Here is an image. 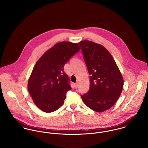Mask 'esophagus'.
Here are the masks:
<instances>
[{
	"instance_id": "1",
	"label": "esophagus",
	"mask_w": 148,
	"mask_h": 148,
	"mask_svg": "<svg viewBox=\"0 0 148 148\" xmlns=\"http://www.w3.org/2000/svg\"><path fill=\"white\" fill-rule=\"evenodd\" d=\"M74 86H75V89H77V86H78V84H77V83H75V84H74Z\"/></svg>"
}]
</instances>
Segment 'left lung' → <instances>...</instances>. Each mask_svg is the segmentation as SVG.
Returning a JSON list of instances; mask_svg holds the SVG:
<instances>
[{
  "mask_svg": "<svg viewBox=\"0 0 148 148\" xmlns=\"http://www.w3.org/2000/svg\"><path fill=\"white\" fill-rule=\"evenodd\" d=\"M90 76V89L81 95L85 104L97 112L114 105L122 92L124 79L113 58L100 44L79 42Z\"/></svg>",
  "mask_w": 148,
  "mask_h": 148,
  "instance_id": "8db88e82",
  "label": "left lung"
}]
</instances>
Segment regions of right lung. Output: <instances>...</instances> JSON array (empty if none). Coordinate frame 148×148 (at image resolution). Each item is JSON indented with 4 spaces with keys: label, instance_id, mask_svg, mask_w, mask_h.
Masks as SVG:
<instances>
[{
    "label": "right lung",
    "instance_id": "obj_1",
    "mask_svg": "<svg viewBox=\"0 0 148 148\" xmlns=\"http://www.w3.org/2000/svg\"><path fill=\"white\" fill-rule=\"evenodd\" d=\"M80 49L77 43L58 42L35 65L28 79V89L35 105L43 112H54L63 104L66 93L71 89L64 66Z\"/></svg>",
    "mask_w": 148,
    "mask_h": 148
}]
</instances>
